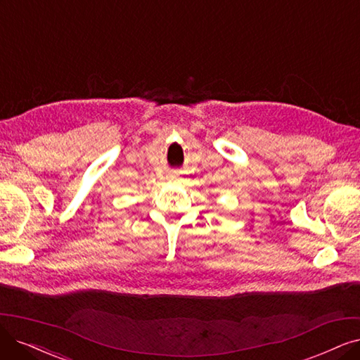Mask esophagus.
<instances>
[{
    "label": "esophagus",
    "mask_w": 360,
    "mask_h": 360,
    "mask_svg": "<svg viewBox=\"0 0 360 360\" xmlns=\"http://www.w3.org/2000/svg\"><path fill=\"white\" fill-rule=\"evenodd\" d=\"M167 179H169V181H172V182L178 181V173H176V172H170L169 175H167Z\"/></svg>",
    "instance_id": "esophagus-1"
}]
</instances>
